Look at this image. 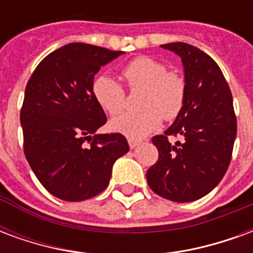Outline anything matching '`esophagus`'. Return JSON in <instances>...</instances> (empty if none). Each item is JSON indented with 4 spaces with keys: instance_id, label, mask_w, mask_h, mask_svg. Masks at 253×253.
<instances>
[{
    "instance_id": "34e87169",
    "label": "esophagus",
    "mask_w": 253,
    "mask_h": 253,
    "mask_svg": "<svg viewBox=\"0 0 253 253\" xmlns=\"http://www.w3.org/2000/svg\"><path fill=\"white\" fill-rule=\"evenodd\" d=\"M139 143H141V141H138V139H132V138H128V145H130V148L131 149L137 148Z\"/></svg>"
}]
</instances>
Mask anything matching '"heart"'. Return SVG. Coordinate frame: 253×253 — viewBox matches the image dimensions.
<instances>
[{
  "instance_id": "obj_1",
  "label": "heart",
  "mask_w": 253,
  "mask_h": 253,
  "mask_svg": "<svg viewBox=\"0 0 253 253\" xmlns=\"http://www.w3.org/2000/svg\"><path fill=\"white\" fill-rule=\"evenodd\" d=\"M123 81L130 90H143L141 112H127L112 119L114 131L128 138H142L161 125V119L173 121L186 101V80L180 73L168 70L164 62L152 57H138L122 69ZM92 93L101 110L110 116L121 114L126 105V93L121 84L110 76L93 81Z\"/></svg>"
}]
</instances>
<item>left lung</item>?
I'll list each match as a JSON object with an SVG mask.
<instances>
[{"instance_id": "1", "label": "left lung", "mask_w": 253, "mask_h": 253, "mask_svg": "<svg viewBox=\"0 0 253 253\" xmlns=\"http://www.w3.org/2000/svg\"><path fill=\"white\" fill-rule=\"evenodd\" d=\"M161 47L181 58L186 101L173 125L152 138L159 160L146 179L157 195L184 203L201 199L222 180L232 160L237 121L230 88L211 57L181 42ZM169 136H180L182 142L170 144Z\"/></svg>"}]
</instances>
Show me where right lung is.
<instances>
[{
    "mask_svg": "<svg viewBox=\"0 0 253 253\" xmlns=\"http://www.w3.org/2000/svg\"><path fill=\"white\" fill-rule=\"evenodd\" d=\"M121 54L70 43L48 54L27 84L20 112L25 159L42 186L62 201L99 195L114 163L128 152L119 132L96 134L107 116L92 93L94 74Z\"/></svg>",
    "mask_w": 253,
    "mask_h": 253,
    "instance_id": "obj_1",
    "label": "right lung"
}]
</instances>
